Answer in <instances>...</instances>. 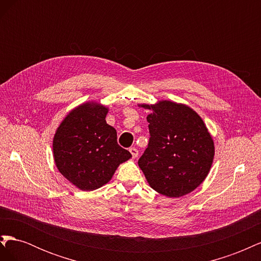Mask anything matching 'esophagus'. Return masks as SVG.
Returning <instances> with one entry per match:
<instances>
[{"mask_svg":"<svg viewBox=\"0 0 261 261\" xmlns=\"http://www.w3.org/2000/svg\"><path fill=\"white\" fill-rule=\"evenodd\" d=\"M129 152L132 153V156L134 158V159H135V158L138 156V150H137L135 147L129 148Z\"/></svg>","mask_w":261,"mask_h":261,"instance_id":"obj_1","label":"esophagus"}]
</instances>
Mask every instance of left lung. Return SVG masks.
<instances>
[{"mask_svg": "<svg viewBox=\"0 0 261 261\" xmlns=\"http://www.w3.org/2000/svg\"><path fill=\"white\" fill-rule=\"evenodd\" d=\"M148 114L150 140L138 165L152 189L170 198L185 196L206 179L215 143L200 115L183 103L138 105Z\"/></svg>", "mask_w": 261, "mask_h": 261, "instance_id": "8db88e82", "label": "left lung"}]
</instances>
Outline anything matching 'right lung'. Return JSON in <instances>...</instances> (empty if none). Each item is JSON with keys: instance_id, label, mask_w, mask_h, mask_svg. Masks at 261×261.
Instances as JSON below:
<instances>
[{"instance_id": "add662e5", "label": "right lung", "mask_w": 261, "mask_h": 261, "mask_svg": "<svg viewBox=\"0 0 261 261\" xmlns=\"http://www.w3.org/2000/svg\"><path fill=\"white\" fill-rule=\"evenodd\" d=\"M109 108L97 101L77 106L63 118L53 137L59 172L82 191H94L111 180L132 154L117 145L116 130L106 121Z\"/></svg>"}]
</instances>
